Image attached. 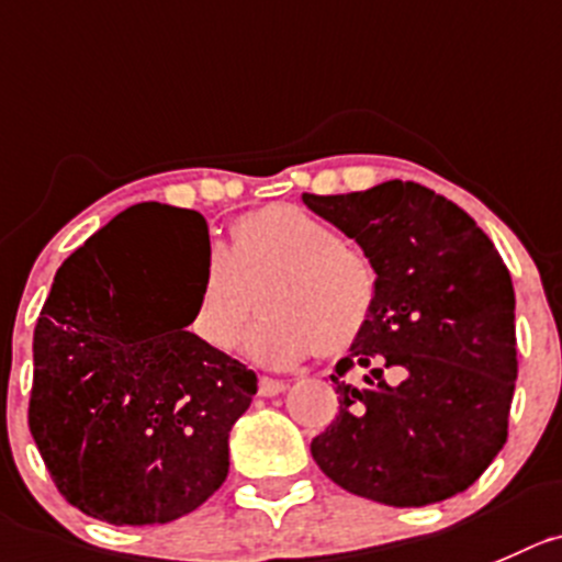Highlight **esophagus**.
Segmentation results:
<instances>
[{"mask_svg": "<svg viewBox=\"0 0 562 562\" xmlns=\"http://www.w3.org/2000/svg\"><path fill=\"white\" fill-rule=\"evenodd\" d=\"M286 389L284 381H276V378H259V394L261 397H276Z\"/></svg>", "mask_w": 562, "mask_h": 562, "instance_id": "1", "label": "esophagus"}]
</instances>
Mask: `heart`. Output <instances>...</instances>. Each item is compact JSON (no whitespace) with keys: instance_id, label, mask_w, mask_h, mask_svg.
I'll return each mask as SVG.
<instances>
[{"instance_id":"obj_1","label":"heart","mask_w":562,"mask_h":562,"mask_svg":"<svg viewBox=\"0 0 562 562\" xmlns=\"http://www.w3.org/2000/svg\"><path fill=\"white\" fill-rule=\"evenodd\" d=\"M259 284L265 314L245 336V352L272 370L297 364L317 347L350 350L378 306L370 256L295 204H272L239 217L228 248L206 250L190 314L192 336L215 352L232 350Z\"/></svg>"}]
</instances>
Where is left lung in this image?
Here are the masks:
<instances>
[{
	"mask_svg": "<svg viewBox=\"0 0 562 562\" xmlns=\"http://www.w3.org/2000/svg\"><path fill=\"white\" fill-rule=\"evenodd\" d=\"M303 204L356 239L378 272L370 328L330 375L339 416L312 441L314 461L383 505L461 494L507 441L518 361L505 261L461 206L414 181L303 192ZM352 366L371 370L364 384L344 381Z\"/></svg>",
	"mask_w": 562,
	"mask_h": 562,
	"instance_id": "obj_1",
	"label": "left lung"
}]
</instances>
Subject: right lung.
<instances>
[{
  "mask_svg": "<svg viewBox=\"0 0 562 562\" xmlns=\"http://www.w3.org/2000/svg\"><path fill=\"white\" fill-rule=\"evenodd\" d=\"M204 259L210 226L137 204L57 270L32 336L30 432L57 491L106 525H165L228 474V432L256 372L187 330L198 292L176 295L154 249Z\"/></svg>",
  "mask_w": 562,
  "mask_h": 562,
  "instance_id": "right-lung-1",
  "label": "right lung"
}]
</instances>
